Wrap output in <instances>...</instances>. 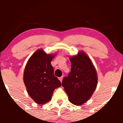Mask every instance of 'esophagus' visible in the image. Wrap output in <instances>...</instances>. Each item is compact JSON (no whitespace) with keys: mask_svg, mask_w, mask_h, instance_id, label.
<instances>
[{"mask_svg":"<svg viewBox=\"0 0 123 123\" xmlns=\"http://www.w3.org/2000/svg\"><path fill=\"white\" fill-rule=\"evenodd\" d=\"M62 79H63V76H61V77H59V80H60L61 82H62Z\"/></svg>","mask_w":123,"mask_h":123,"instance_id":"esophagus-1","label":"esophagus"}]
</instances>
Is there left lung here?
Returning a JSON list of instances; mask_svg holds the SVG:
<instances>
[{
	"label": "left lung",
	"instance_id": "1",
	"mask_svg": "<svg viewBox=\"0 0 123 123\" xmlns=\"http://www.w3.org/2000/svg\"><path fill=\"white\" fill-rule=\"evenodd\" d=\"M71 70L63 77L62 86L68 95L70 102L80 105L91 98L98 82L96 69L92 62L84 52L70 57Z\"/></svg>",
	"mask_w": 123,
	"mask_h": 123
}]
</instances>
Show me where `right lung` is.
<instances>
[{"label": "right lung", "mask_w": 123, "mask_h": 123, "mask_svg": "<svg viewBox=\"0 0 123 123\" xmlns=\"http://www.w3.org/2000/svg\"><path fill=\"white\" fill-rule=\"evenodd\" d=\"M54 56L39 49L31 56L25 66V85L28 94L38 104L50 101L55 89L61 86V81L54 74L51 64Z\"/></svg>", "instance_id": "obj_1"}]
</instances>
